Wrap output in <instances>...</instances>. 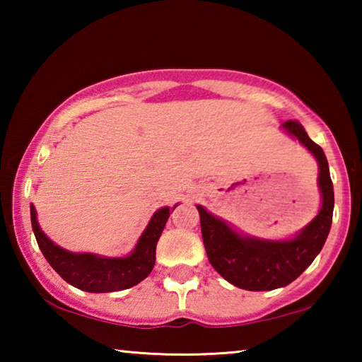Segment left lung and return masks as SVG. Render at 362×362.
I'll return each instance as SVG.
<instances>
[{"label":"left lung","mask_w":362,"mask_h":362,"mask_svg":"<svg viewBox=\"0 0 362 362\" xmlns=\"http://www.w3.org/2000/svg\"><path fill=\"white\" fill-rule=\"evenodd\" d=\"M284 129L313 153L320 164L322 206L316 218L289 241H260L243 238L222 220L198 206L201 233L207 259L233 286L246 291H273L297 279L321 252L334 212V185L322 148L305 132L298 121L283 122Z\"/></svg>","instance_id":"obj_1"}]
</instances>
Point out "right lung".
<instances>
[{
    "instance_id": "obj_1",
    "label": "right lung",
    "mask_w": 362,
    "mask_h": 362,
    "mask_svg": "<svg viewBox=\"0 0 362 362\" xmlns=\"http://www.w3.org/2000/svg\"><path fill=\"white\" fill-rule=\"evenodd\" d=\"M175 209V207H174ZM169 207L159 209L140 236L134 252L122 259H103L93 254H73L59 247L41 231L36 211L30 206L36 243L56 272L66 283L86 292H112L129 289L151 273L156 260V243L169 218Z\"/></svg>"
}]
</instances>
